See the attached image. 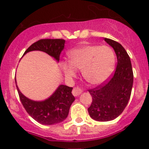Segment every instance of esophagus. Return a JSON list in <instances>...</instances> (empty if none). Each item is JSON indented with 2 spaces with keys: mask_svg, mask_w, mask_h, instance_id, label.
<instances>
[{
  "mask_svg": "<svg viewBox=\"0 0 149 149\" xmlns=\"http://www.w3.org/2000/svg\"><path fill=\"white\" fill-rule=\"evenodd\" d=\"M81 92H82V90H81L80 88H79V87H76V88H74L73 89V91H72V93H73V96H79L80 93H81Z\"/></svg>",
  "mask_w": 149,
  "mask_h": 149,
  "instance_id": "esophagus-1",
  "label": "esophagus"
}]
</instances>
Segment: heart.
Returning <instances> with one entry per match:
<instances>
[{"label": "heart", "mask_w": 149, "mask_h": 149, "mask_svg": "<svg viewBox=\"0 0 149 149\" xmlns=\"http://www.w3.org/2000/svg\"><path fill=\"white\" fill-rule=\"evenodd\" d=\"M115 64L116 56L110 47L84 45L72 49L69 53V62L63 61L61 68L67 77H73L76 70H81L88 82L100 84L110 77Z\"/></svg>", "instance_id": "heart-1"}]
</instances>
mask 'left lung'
Wrapping results in <instances>:
<instances>
[{"label":"left lung","mask_w":149,"mask_h":149,"mask_svg":"<svg viewBox=\"0 0 149 149\" xmlns=\"http://www.w3.org/2000/svg\"><path fill=\"white\" fill-rule=\"evenodd\" d=\"M104 39L114 49L117 65L109 80L88 90L92 103L88 109L92 119L102 122L114 120L123 113L130 100L134 81L131 59L126 50L120 43Z\"/></svg>","instance_id":"left-lung-1"}]
</instances>
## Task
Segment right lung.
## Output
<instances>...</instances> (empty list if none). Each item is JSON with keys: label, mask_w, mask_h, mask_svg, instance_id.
<instances>
[{"label": "right lung", "mask_w": 149, "mask_h": 149, "mask_svg": "<svg viewBox=\"0 0 149 149\" xmlns=\"http://www.w3.org/2000/svg\"><path fill=\"white\" fill-rule=\"evenodd\" d=\"M65 43L64 39H41L33 43L24 55L33 50H40L45 52L58 61L60 53L65 47ZM16 87L20 100L26 112L35 120L43 125H53L64 121L75 100L71 93L73 88L63 84L59 85L48 99L40 102L28 99L21 93L18 86Z\"/></svg>", "instance_id": "right-lung-1"}]
</instances>
